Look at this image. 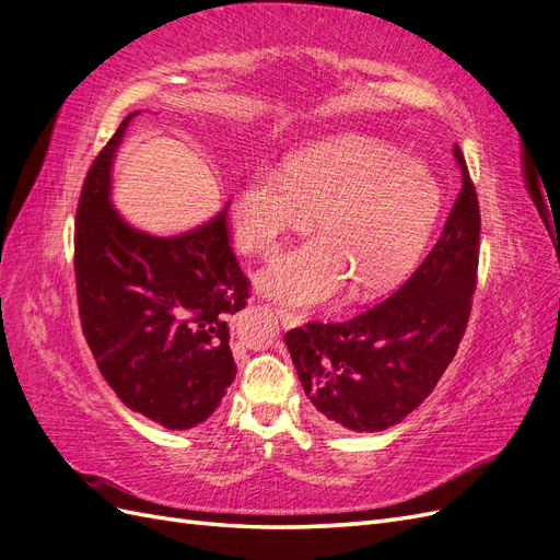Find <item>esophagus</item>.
Listing matches in <instances>:
<instances>
[{"label":"esophagus","mask_w":560,"mask_h":560,"mask_svg":"<svg viewBox=\"0 0 560 560\" xmlns=\"http://www.w3.org/2000/svg\"><path fill=\"white\" fill-rule=\"evenodd\" d=\"M276 315H278L280 325H282L284 329H292V327L303 325V317H301L299 313H290V311H284V308H278V311H276Z\"/></svg>","instance_id":"obj_1"}]
</instances>
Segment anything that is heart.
Listing matches in <instances>:
<instances>
[{"instance_id": "b5f03b06", "label": "heart", "mask_w": 560, "mask_h": 560, "mask_svg": "<svg viewBox=\"0 0 560 560\" xmlns=\"http://www.w3.org/2000/svg\"><path fill=\"white\" fill-rule=\"evenodd\" d=\"M444 208L430 167L366 132H338L292 149L278 175H254L235 194V241L270 257L313 224L319 238L287 252L259 276L261 292L317 306L348 287L376 299L409 280Z\"/></svg>"}]
</instances>
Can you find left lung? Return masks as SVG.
Segmentation results:
<instances>
[{
	"instance_id": "8db88e82",
	"label": "left lung",
	"mask_w": 560,
	"mask_h": 560,
	"mask_svg": "<svg viewBox=\"0 0 560 560\" xmlns=\"http://www.w3.org/2000/svg\"><path fill=\"white\" fill-rule=\"evenodd\" d=\"M463 189L442 238L399 290L346 322H308L287 331L303 393L350 432L397 425L428 399L471 311L479 266V198L460 147H453Z\"/></svg>"
}]
</instances>
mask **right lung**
I'll list each match as a JSON object with an SVG mask.
<instances>
[{
    "instance_id": "right-lung-1",
    "label": "right lung",
    "mask_w": 560,
    "mask_h": 560,
    "mask_svg": "<svg viewBox=\"0 0 560 560\" xmlns=\"http://www.w3.org/2000/svg\"><path fill=\"white\" fill-rule=\"evenodd\" d=\"M138 114L124 118L83 182L74 233L79 315L116 397L165 430H191L235 378L229 317L245 308L249 282L229 245V202L177 235L147 233L116 212L112 167Z\"/></svg>"
}]
</instances>
